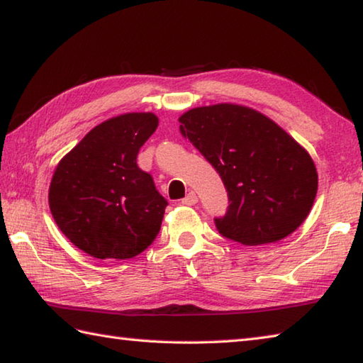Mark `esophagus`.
I'll list each match as a JSON object with an SVG mask.
<instances>
[{
  "label": "esophagus",
  "mask_w": 363,
  "mask_h": 363,
  "mask_svg": "<svg viewBox=\"0 0 363 363\" xmlns=\"http://www.w3.org/2000/svg\"><path fill=\"white\" fill-rule=\"evenodd\" d=\"M196 202H198V196H196V193H194V191L188 193V194H186V198H183V199H182V204H185V206H194Z\"/></svg>",
  "instance_id": "1"
}]
</instances>
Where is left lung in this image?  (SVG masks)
I'll list each match as a JSON object with an SVG mask.
<instances>
[{
    "label": "left lung",
    "instance_id": "obj_1",
    "mask_svg": "<svg viewBox=\"0 0 363 363\" xmlns=\"http://www.w3.org/2000/svg\"><path fill=\"white\" fill-rule=\"evenodd\" d=\"M180 132L223 180L230 206L215 218L221 236L244 245L277 242L313 208L317 170L309 152L252 108L218 104L180 116Z\"/></svg>",
    "mask_w": 363,
    "mask_h": 363
}]
</instances>
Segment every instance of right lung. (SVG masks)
I'll return each mask as SVG.
<instances>
[{"mask_svg": "<svg viewBox=\"0 0 363 363\" xmlns=\"http://www.w3.org/2000/svg\"><path fill=\"white\" fill-rule=\"evenodd\" d=\"M152 113L95 125L63 156L49 186L57 226L94 258H133L156 239L167 207L137 155L157 127Z\"/></svg>", "mask_w": 363, "mask_h": 363, "instance_id": "1", "label": "right lung"}]
</instances>
